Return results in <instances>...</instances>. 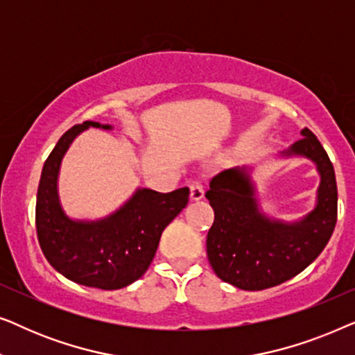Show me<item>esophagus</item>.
Instances as JSON below:
<instances>
[{
    "mask_svg": "<svg viewBox=\"0 0 355 355\" xmlns=\"http://www.w3.org/2000/svg\"><path fill=\"white\" fill-rule=\"evenodd\" d=\"M203 186L198 181H193L191 184V200H200L203 198Z\"/></svg>",
    "mask_w": 355,
    "mask_h": 355,
    "instance_id": "1",
    "label": "esophagus"
}]
</instances>
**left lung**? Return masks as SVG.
<instances>
[{
	"label": "left lung",
	"instance_id": "left-lung-1",
	"mask_svg": "<svg viewBox=\"0 0 355 355\" xmlns=\"http://www.w3.org/2000/svg\"><path fill=\"white\" fill-rule=\"evenodd\" d=\"M279 158H307L320 184L313 210L295 221L268 216L260 208L254 166L226 169L210 181L205 197L215 211L207 255L218 278L244 291L273 288L294 278L322 254L338 218V187L328 153L312 130Z\"/></svg>",
	"mask_w": 355,
	"mask_h": 355
}]
</instances>
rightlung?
Instances as JSON below:
<instances>
[{"label": "right lung", "instance_id": "add662e5", "mask_svg": "<svg viewBox=\"0 0 355 355\" xmlns=\"http://www.w3.org/2000/svg\"><path fill=\"white\" fill-rule=\"evenodd\" d=\"M111 124L85 121L58 140L42 169L37 192L35 225L46 260L64 278L105 291L132 284L152 263L159 237L189 202V187L162 193L147 187L135 192L110 215L98 220H76L62 208L58 179L62 158L74 139Z\"/></svg>", "mask_w": 355, "mask_h": 355}]
</instances>
